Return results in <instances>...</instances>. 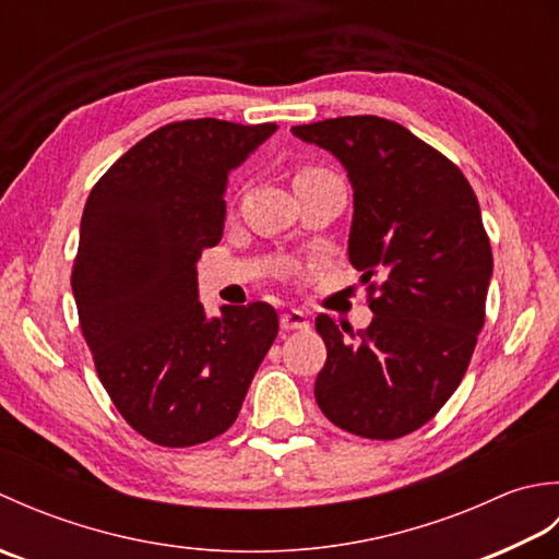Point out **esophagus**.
Returning <instances> with one entry per match:
<instances>
[{"mask_svg":"<svg viewBox=\"0 0 559 559\" xmlns=\"http://www.w3.org/2000/svg\"><path fill=\"white\" fill-rule=\"evenodd\" d=\"M281 329L283 331H305V329H310V319H307V314L305 312H300V310H290V312H283L281 314Z\"/></svg>","mask_w":559,"mask_h":559,"instance_id":"esophagus-1","label":"esophagus"}]
</instances>
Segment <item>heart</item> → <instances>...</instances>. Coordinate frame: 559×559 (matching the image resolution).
<instances>
[{
  "mask_svg": "<svg viewBox=\"0 0 559 559\" xmlns=\"http://www.w3.org/2000/svg\"><path fill=\"white\" fill-rule=\"evenodd\" d=\"M314 173H322V170H317V168H302V170H298V175H295V180H302V177H310V175H314Z\"/></svg>",
  "mask_w": 559,
  "mask_h": 559,
  "instance_id": "b5f03b06",
  "label": "heart"
}]
</instances>
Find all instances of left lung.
I'll return each instance as SVG.
<instances>
[{"label":"left lung","mask_w":559,"mask_h":559,"mask_svg":"<svg viewBox=\"0 0 559 559\" xmlns=\"http://www.w3.org/2000/svg\"><path fill=\"white\" fill-rule=\"evenodd\" d=\"M293 134L348 170V257L374 312L360 331L317 317L326 362L314 399L341 430L399 439L454 394L485 324L492 249L476 192L447 156L384 117H334Z\"/></svg>","instance_id":"left-lung-1"}]
</instances>
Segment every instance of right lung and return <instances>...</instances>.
Returning a JSON list of instances; mask_svg holds the SVG:
<instances>
[{"label":"right lung","instance_id":"1","mask_svg":"<svg viewBox=\"0 0 559 559\" xmlns=\"http://www.w3.org/2000/svg\"><path fill=\"white\" fill-rule=\"evenodd\" d=\"M273 132V122H170L115 160L83 206L71 269L81 334L115 408L153 444L194 447L228 430L278 334L266 302L209 319L197 300L228 175Z\"/></svg>","mask_w":559,"mask_h":559}]
</instances>
